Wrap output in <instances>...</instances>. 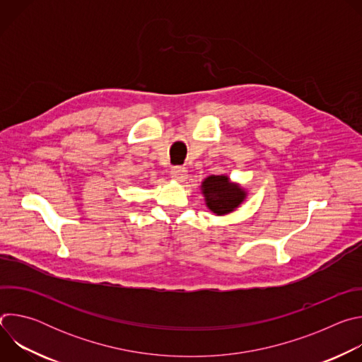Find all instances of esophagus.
Instances as JSON below:
<instances>
[{"label": "esophagus", "mask_w": 362, "mask_h": 362, "mask_svg": "<svg viewBox=\"0 0 362 362\" xmlns=\"http://www.w3.org/2000/svg\"><path fill=\"white\" fill-rule=\"evenodd\" d=\"M186 173H187L186 168H182V166H175V168H172V170H170V176H172L175 180H177V182H183V180L186 179Z\"/></svg>", "instance_id": "esophagus-1"}]
</instances>
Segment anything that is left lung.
<instances>
[{
    "instance_id": "1",
    "label": "left lung",
    "mask_w": 362,
    "mask_h": 362,
    "mask_svg": "<svg viewBox=\"0 0 362 362\" xmlns=\"http://www.w3.org/2000/svg\"><path fill=\"white\" fill-rule=\"evenodd\" d=\"M202 192L208 208L216 215L233 212L243 202L246 193L238 185L229 182L228 176H209L202 183Z\"/></svg>"
}]
</instances>
